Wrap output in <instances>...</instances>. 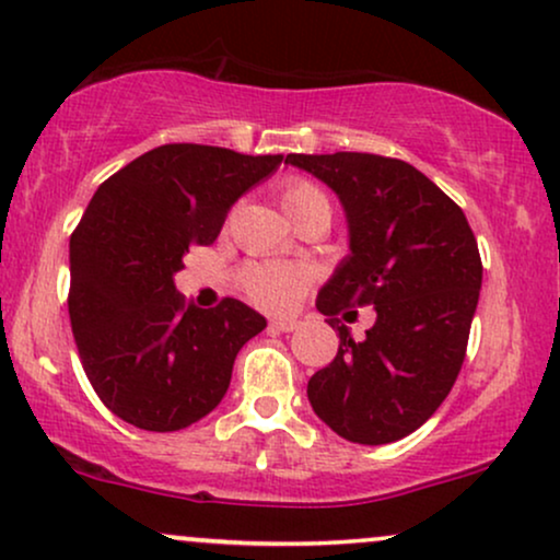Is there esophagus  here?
Wrapping results in <instances>:
<instances>
[{
    "label": "esophagus",
    "instance_id": "esophagus-1",
    "mask_svg": "<svg viewBox=\"0 0 560 560\" xmlns=\"http://www.w3.org/2000/svg\"><path fill=\"white\" fill-rule=\"evenodd\" d=\"M269 329H272V332H293V329H299V319H288V316L272 319L269 322Z\"/></svg>",
    "mask_w": 560,
    "mask_h": 560
}]
</instances>
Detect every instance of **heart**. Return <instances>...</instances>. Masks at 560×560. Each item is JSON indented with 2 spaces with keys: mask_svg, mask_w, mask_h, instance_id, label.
<instances>
[{
  "mask_svg": "<svg viewBox=\"0 0 560 560\" xmlns=\"http://www.w3.org/2000/svg\"><path fill=\"white\" fill-rule=\"evenodd\" d=\"M280 205L291 220H299L303 212L316 210V207L329 210L324 191L316 184L306 182V178H288L280 189ZM308 280H312V275L303 267L280 265L248 267L244 278H241L248 299L265 308H291L301 299V293L306 291Z\"/></svg>",
  "mask_w": 560,
  "mask_h": 560,
  "instance_id": "b5f03b06",
  "label": "heart"
}]
</instances>
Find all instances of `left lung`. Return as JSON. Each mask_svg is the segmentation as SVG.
<instances>
[{
    "instance_id": "8db88e82",
    "label": "left lung",
    "mask_w": 560,
    "mask_h": 560,
    "mask_svg": "<svg viewBox=\"0 0 560 560\" xmlns=\"http://www.w3.org/2000/svg\"><path fill=\"white\" fill-rule=\"evenodd\" d=\"M285 163L340 197L350 236V254L316 299L340 348L308 378V402L337 436L392 444L423 425L457 382L482 285L478 241L459 205L397 158L291 153ZM355 305L377 312L361 343L336 319Z\"/></svg>"
}]
</instances>
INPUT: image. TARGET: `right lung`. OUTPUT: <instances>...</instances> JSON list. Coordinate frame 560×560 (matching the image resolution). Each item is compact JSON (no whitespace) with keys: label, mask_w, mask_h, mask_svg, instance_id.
I'll return each mask as SVG.
<instances>
[{"label":"right lung","mask_w":560,"mask_h":560,"mask_svg":"<svg viewBox=\"0 0 560 560\" xmlns=\"http://www.w3.org/2000/svg\"><path fill=\"white\" fill-rule=\"evenodd\" d=\"M280 163L282 155L161 144L90 199L69 238V322L82 369L116 418L142 431H182L225 397L238 350L267 319L236 299L197 308L174 275Z\"/></svg>","instance_id":"obj_1"}]
</instances>
